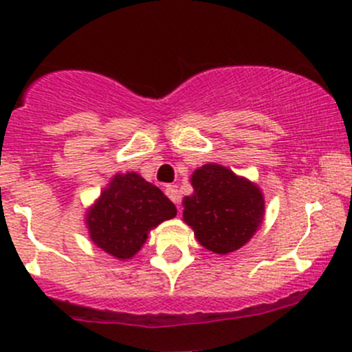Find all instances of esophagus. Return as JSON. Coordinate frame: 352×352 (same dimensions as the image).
Returning a JSON list of instances; mask_svg holds the SVG:
<instances>
[{"mask_svg": "<svg viewBox=\"0 0 352 352\" xmlns=\"http://www.w3.org/2000/svg\"><path fill=\"white\" fill-rule=\"evenodd\" d=\"M165 194L177 204V208H180V196H179V190H177V186H166Z\"/></svg>", "mask_w": 352, "mask_h": 352, "instance_id": "obj_1", "label": "esophagus"}]
</instances>
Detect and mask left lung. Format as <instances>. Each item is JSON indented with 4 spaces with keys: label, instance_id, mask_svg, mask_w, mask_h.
<instances>
[{
    "label": "left lung",
    "instance_id": "obj_1",
    "mask_svg": "<svg viewBox=\"0 0 352 352\" xmlns=\"http://www.w3.org/2000/svg\"><path fill=\"white\" fill-rule=\"evenodd\" d=\"M194 192L182 201L184 221L197 242L214 254H228L251 241L265 217L261 189L218 163L190 175Z\"/></svg>",
    "mask_w": 352,
    "mask_h": 352
}]
</instances>
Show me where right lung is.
I'll return each mask as SVG.
<instances>
[{
	"label": "right lung",
	"instance_id": "1",
	"mask_svg": "<svg viewBox=\"0 0 352 352\" xmlns=\"http://www.w3.org/2000/svg\"><path fill=\"white\" fill-rule=\"evenodd\" d=\"M175 214V204L139 173H117L85 211V227L93 244L127 261L141 251L153 228Z\"/></svg>",
	"mask_w": 352,
	"mask_h": 352
}]
</instances>
